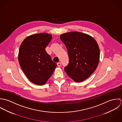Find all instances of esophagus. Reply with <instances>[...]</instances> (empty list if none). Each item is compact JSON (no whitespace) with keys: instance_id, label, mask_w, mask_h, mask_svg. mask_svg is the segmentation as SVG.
Instances as JSON below:
<instances>
[{"instance_id":"esophagus-1","label":"esophagus","mask_w":122,"mask_h":122,"mask_svg":"<svg viewBox=\"0 0 122 122\" xmlns=\"http://www.w3.org/2000/svg\"><path fill=\"white\" fill-rule=\"evenodd\" d=\"M57 66H58V67H60L61 66V63H60V62H58V63H57Z\"/></svg>"}]
</instances>
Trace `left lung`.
I'll list each match as a JSON object with an SVG mask.
<instances>
[{
    "mask_svg": "<svg viewBox=\"0 0 122 122\" xmlns=\"http://www.w3.org/2000/svg\"><path fill=\"white\" fill-rule=\"evenodd\" d=\"M66 46L69 63L64 68L69 76L77 83L90 76L96 69L100 61V48L91 36L76 31L60 35Z\"/></svg>",
    "mask_w": 122,
    "mask_h": 122,
    "instance_id": "1",
    "label": "left lung"
}]
</instances>
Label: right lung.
<instances>
[{
  "instance_id": "right-lung-1",
  "label": "right lung",
  "mask_w": 122,
  "mask_h": 122,
  "mask_svg": "<svg viewBox=\"0 0 122 122\" xmlns=\"http://www.w3.org/2000/svg\"><path fill=\"white\" fill-rule=\"evenodd\" d=\"M52 38V35L46 33L30 35L19 48L20 65L29 80L36 85H44L57 66L45 50Z\"/></svg>"
}]
</instances>
